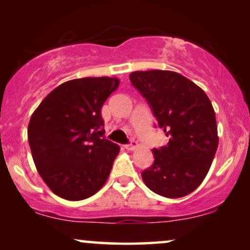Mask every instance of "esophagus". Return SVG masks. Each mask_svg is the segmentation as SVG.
Instances as JSON below:
<instances>
[{
	"mask_svg": "<svg viewBox=\"0 0 250 250\" xmlns=\"http://www.w3.org/2000/svg\"><path fill=\"white\" fill-rule=\"evenodd\" d=\"M125 147L127 148V150H135V148L137 147V143H136V142H134V141H131L130 143L125 144Z\"/></svg>",
	"mask_w": 250,
	"mask_h": 250,
	"instance_id": "obj_1",
	"label": "esophagus"
}]
</instances>
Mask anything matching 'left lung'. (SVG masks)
I'll return each mask as SVG.
<instances>
[{"label": "left lung", "mask_w": 250, "mask_h": 250, "mask_svg": "<svg viewBox=\"0 0 250 250\" xmlns=\"http://www.w3.org/2000/svg\"><path fill=\"white\" fill-rule=\"evenodd\" d=\"M129 80L169 138L165 146L152 148L154 162L142 172V179L164 197L190 194L207 176L218 147L210 99L200 86L174 71H134Z\"/></svg>", "instance_id": "obj_1"}]
</instances>
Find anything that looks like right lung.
Instances as JSON below:
<instances>
[{
	"instance_id": "right-lung-1",
	"label": "right lung",
	"mask_w": 250,
	"mask_h": 250,
	"mask_svg": "<svg viewBox=\"0 0 250 250\" xmlns=\"http://www.w3.org/2000/svg\"><path fill=\"white\" fill-rule=\"evenodd\" d=\"M118 78L86 77L59 85L31 116L33 162L50 190L81 201L105 185L120 147L105 137L102 107Z\"/></svg>"
}]
</instances>
